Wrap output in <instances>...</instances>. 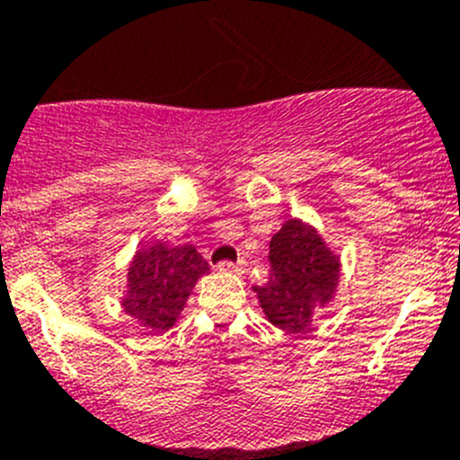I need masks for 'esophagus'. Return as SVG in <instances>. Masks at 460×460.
<instances>
[{
	"instance_id": "esophagus-1",
	"label": "esophagus",
	"mask_w": 460,
	"mask_h": 460,
	"mask_svg": "<svg viewBox=\"0 0 460 460\" xmlns=\"http://www.w3.org/2000/svg\"><path fill=\"white\" fill-rule=\"evenodd\" d=\"M218 270L230 271V274H239V271L243 270V260H239V262H230V260H223V262H218Z\"/></svg>"
}]
</instances>
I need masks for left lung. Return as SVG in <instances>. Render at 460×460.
I'll return each instance as SVG.
<instances>
[{
	"instance_id": "left-lung-1",
	"label": "left lung",
	"mask_w": 460,
	"mask_h": 460,
	"mask_svg": "<svg viewBox=\"0 0 460 460\" xmlns=\"http://www.w3.org/2000/svg\"><path fill=\"white\" fill-rule=\"evenodd\" d=\"M270 280L255 288L267 320L302 332L339 286V260L306 223L290 218L270 242Z\"/></svg>"
}]
</instances>
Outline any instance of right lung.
Returning <instances> with one entry per match:
<instances>
[{"label": "right lung", "mask_w": 460, "mask_h": 460, "mask_svg": "<svg viewBox=\"0 0 460 460\" xmlns=\"http://www.w3.org/2000/svg\"><path fill=\"white\" fill-rule=\"evenodd\" d=\"M207 271V260L193 246L168 249L165 243H154L136 255L128 270L126 313L145 327L170 329L180 318L195 280Z\"/></svg>", "instance_id": "add662e5"}]
</instances>
